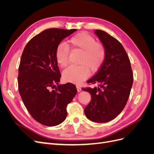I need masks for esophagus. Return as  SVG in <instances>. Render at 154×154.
Segmentation results:
<instances>
[{
    "label": "esophagus",
    "instance_id": "34e87169",
    "mask_svg": "<svg viewBox=\"0 0 154 154\" xmlns=\"http://www.w3.org/2000/svg\"><path fill=\"white\" fill-rule=\"evenodd\" d=\"M76 88H77L78 92H80L82 91V88L79 85H76Z\"/></svg>",
    "mask_w": 154,
    "mask_h": 154
}]
</instances>
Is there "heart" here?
Here are the masks:
<instances>
[{
	"instance_id": "obj_1",
	"label": "heart",
	"mask_w": 154,
	"mask_h": 154,
	"mask_svg": "<svg viewBox=\"0 0 154 154\" xmlns=\"http://www.w3.org/2000/svg\"><path fill=\"white\" fill-rule=\"evenodd\" d=\"M69 42L74 48L83 51L80 66H71L63 72L66 81L80 83L88 77L90 70L96 72L102 66L105 58V49L103 45L96 42L94 37L86 32H80L72 36ZM69 48L64 43L60 44L55 51V59L61 67L68 64Z\"/></svg>"
}]
</instances>
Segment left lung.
Wrapping results in <instances>:
<instances>
[{"instance_id":"8db88e82","label":"left lung","mask_w":154,"mask_h":154,"mask_svg":"<svg viewBox=\"0 0 154 154\" xmlns=\"http://www.w3.org/2000/svg\"><path fill=\"white\" fill-rule=\"evenodd\" d=\"M94 33L103 45L106 55L99 71L87 81L97 87L82 88L92 97L84 112L92 122L106 123L117 117L127 104L133 84V73L122 44L103 31L96 29Z\"/></svg>"}]
</instances>
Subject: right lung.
Segmentation results:
<instances>
[{"instance_id":"obj_1","label":"right lung","mask_w":154,"mask_h":154,"mask_svg":"<svg viewBox=\"0 0 154 154\" xmlns=\"http://www.w3.org/2000/svg\"><path fill=\"white\" fill-rule=\"evenodd\" d=\"M76 30H44L32 38L23 51L18 67V91L31 116L44 125L62 123L67 117V106L77 92L71 83L58 84L61 74L55 59L58 45Z\"/></svg>"}]
</instances>
